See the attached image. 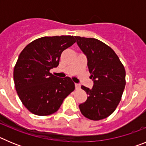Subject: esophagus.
Returning a JSON list of instances; mask_svg holds the SVG:
<instances>
[{
	"instance_id": "34e87169",
	"label": "esophagus",
	"mask_w": 146,
	"mask_h": 146,
	"mask_svg": "<svg viewBox=\"0 0 146 146\" xmlns=\"http://www.w3.org/2000/svg\"><path fill=\"white\" fill-rule=\"evenodd\" d=\"M75 88L76 90H79V89H80V85L75 83Z\"/></svg>"
}]
</instances>
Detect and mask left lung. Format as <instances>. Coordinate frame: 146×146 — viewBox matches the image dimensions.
Here are the masks:
<instances>
[{"label":"left lung","mask_w":146,"mask_h":146,"mask_svg":"<svg viewBox=\"0 0 146 146\" xmlns=\"http://www.w3.org/2000/svg\"><path fill=\"white\" fill-rule=\"evenodd\" d=\"M88 58V67L94 85L91 89L82 86L88 95L79 105L86 118L99 121L110 116L118 107L126 85V71L114 50L94 38L74 36Z\"/></svg>","instance_id":"obj_1"}]
</instances>
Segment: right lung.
<instances>
[{
  "instance_id": "obj_1",
  "label": "right lung",
  "mask_w": 146,
  "mask_h": 146,
  "mask_svg": "<svg viewBox=\"0 0 146 146\" xmlns=\"http://www.w3.org/2000/svg\"><path fill=\"white\" fill-rule=\"evenodd\" d=\"M75 42L73 36H44L28 44L20 52L14 81L18 96L31 113L44 116L57 112L74 90L70 77L59 78L50 70L58 66L63 51Z\"/></svg>"
}]
</instances>
